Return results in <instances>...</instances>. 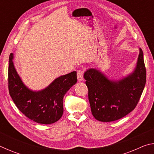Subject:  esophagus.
Wrapping results in <instances>:
<instances>
[{"label":"esophagus","mask_w":154,"mask_h":154,"mask_svg":"<svg viewBox=\"0 0 154 154\" xmlns=\"http://www.w3.org/2000/svg\"><path fill=\"white\" fill-rule=\"evenodd\" d=\"M77 79L79 82H82L83 80V71L82 70H79L77 72Z\"/></svg>","instance_id":"1"}]
</instances>
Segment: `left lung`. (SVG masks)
Instances as JSON below:
<instances>
[{
	"instance_id": "8db88e82",
	"label": "left lung",
	"mask_w": 154,
	"mask_h": 154,
	"mask_svg": "<svg viewBox=\"0 0 154 154\" xmlns=\"http://www.w3.org/2000/svg\"><path fill=\"white\" fill-rule=\"evenodd\" d=\"M91 111L96 119L103 122L118 120L136 107L146 83L143 53L139 48L134 71L119 80H110L102 72L89 69L84 72Z\"/></svg>"
}]
</instances>
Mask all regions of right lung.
I'll return each instance as SVG.
<instances>
[{"mask_svg":"<svg viewBox=\"0 0 154 154\" xmlns=\"http://www.w3.org/2000/svg\"><path fill=\"white\" fill-rule=\"evenodd\" d=\"M14 54L9 56L8 83L9 94L18 109L31 120L42 124L58 121L63 114V98L77 83V72L56 78L45 89L30 90L22 82L15 69Z\"/></svg>","mask_w":154,"mask_h":154,"instance_id":"add662e5","label":"right lung"}]
</instances>
